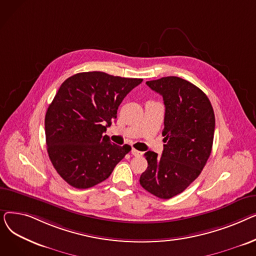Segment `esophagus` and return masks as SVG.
Segmentation results:
<instances>
[{
    "instance_id": "esophagus-1",
    "label": "esophagus",
    "mask_w": 256,
    "mask_h": 256,
    "mask_svg": "<svg viewBox=\"0 0 256 256\" xmlns=\"http://www.w3.org/2000/svg\"><path fill=\"white\" fill-rule=\"evenodd\" d=\"M132 156H141L143 154H142L141 152H139V150H135V148H132Z\"/></svg>"
}]
</instances>
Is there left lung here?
Wrapping results in <instances>:
<instances>
[{"label": "left lung", "instance_id": "8db88e82", "mask_svg": "<svg viewBox=\"0 0 256 256\" xmlns=\"http://www.w3.org/2000/svg\"><path fill=\"white\" fill-rule=\"evenodd\" d=\"M163 96L164 150L145 152L147 169L140 184L152 195L169 199L184 192L202 171L212 152L214 114L206 93L178 76L148 80Z\"/></svg>", "mask_w": 256, "mask_h": 256}]
</instances>
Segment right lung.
Here are the masks:
<instances>
[{
    "label": "right lung",
    "mask_w": 256,
    "mask_h": 256,
    "mask_svg": "<svg viewBox=\"0 0 256 256\" xmlns=\"http://www.w3.org/2000/svg\"><path fill=\"white\" fill-rule=\"evenodd\" d=\"M142 80L89 72L62 83L48 108L44 128L50 162L67 184L88 189L104 182L130 152V145H116L104 132Z\"/></svg>",
    "instance_id": "obj_1"
}]
</instances>
